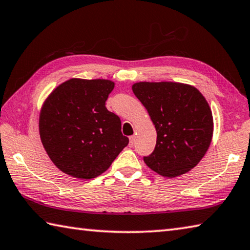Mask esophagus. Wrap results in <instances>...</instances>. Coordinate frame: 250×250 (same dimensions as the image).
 Wrapping results in <instances>:
<instances>
[{
    "label": "esophagus",
    "mask_w": 250,
    "mask_h": 250,
    "mask_svg": "<svg viewBox=\"0 0 250 250\" xmlns=\"http://www.w3.org/2000/svg\"><path fill=\"white\" fill-rule=\"evenodd\" d=\"M134 141H135V138L134 137H130V142H129V146L132 147L134 145Z\"/></svg>",
    "instance_id": "34e87169"
}]
</instances>
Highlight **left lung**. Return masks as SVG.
Returning a JSON list of instances; mask_svg holds the SVG:
<instances>
[{"label":"left lung","mask_w":250,"mask_h":250,"mask_svg":"<svg viewBox=\"0 0 250 250\" xmlns=\"http://www.w3.org/2000/svg\"><path fill=\"white\" fill-rule=\"evenodd\" d=\"M155 125L154 151L143 160L164 177L183 175L196 166L210 146L213 118L208 104L193 86L140 82L132 86Z\"/></svg>","instance_id":"left-lung-1"}]
</instances>
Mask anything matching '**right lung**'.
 <instances>
[{
  "label": "right lung",
  "instance_id": "1",
  "mask_svg": "<svg viewBox=\"0 0 250 250\" xmlns=\"http://www.w3.org/2000/svg\"><path fill=\"white\" fill-rule=\"evenodd\" d=\"M113 86L108 80L71 79L44 102L40 139L54 165L65 174L95 178L128 145L120 118L106 108Z\"/></svg>",
  "mask_w": 250,
  "mask_h": 250
}]
</instances>
